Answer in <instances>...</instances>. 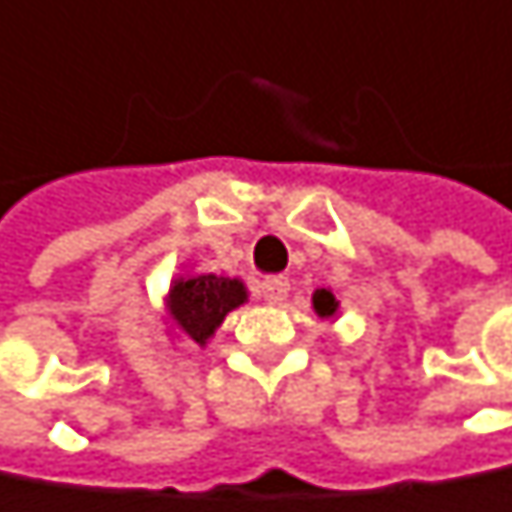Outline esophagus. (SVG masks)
<instances>
[{"mask_svg": "<svg viewBox=\"0 0 512 512\" xmlns=\"http://www.w3.org/2000/svg\"><path fill=\"white\" fill-rule=\"evenodd\" d=\"M288 280L286 277H268L265 283H262V297L271 303V306H280L283 300L288 297Z\"/></svg>", "mask_w": 512, "mask_h": 512, "instance_id": "34e87169", "label": "esophagus"}]
</instances>
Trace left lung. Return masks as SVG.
<instances>
[{
  "label": "left lung",
  "instance_id": "1",
  "mask_svg": "<svg viewBox=\"0 0 512 512\" xmlns=\"http://www.w3.org/2000/svg\"><path fill=\"white\" fill-rule=\"evenodd\" d=\"M312 309H315V315H318V318L336 321V318H339L342 303L336 300V294H333L330 288H315V291H312Z\"/></svg>",
  "mask_w": 512,
  "mask_h": 512
}]
</instances>
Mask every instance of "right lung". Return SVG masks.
Segmentation results:
<instances>
[{
    "label": "right lung",
    "instance_id": "add662e5",
    "mask_svg": "<svg viewBox=\"0 0 512 512\" xmlns=\"http://www.w3.org/2000/svg\"><path fill=\"white\" fill-rule=\"evenodd\" d=\"M247 300L250 291L238 277L197 274L194 268H182L164 291L161 321L167 324V336L173 342L185 339L197 348H206L226 315L244 306Z\"/></svg>",
    "mask_w": 512,
    "mask_h": 512
}]
</instances>
